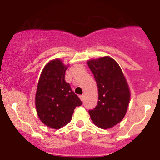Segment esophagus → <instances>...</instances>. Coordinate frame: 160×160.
Instances as JSON below:
<instances>
[{"label": "esophagus", "instance_id": "esophagus-1", "mask_svg": "<svg viewBox=\"0 0 160 160\" xmlns=\"http://www.w3.org/2000/svg\"><path fill=\"white\" fill-rule=\"evenodd\" d=\"M79 98H80V99L82 100V101H83V99H84V94H82V95L79 96Z\"/></svg>", "mask_w": 160, "mask_h": 160}]
</instances>
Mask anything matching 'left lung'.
I'll list each match as a JSON object with an SVG mask.
<instances>
[{"mask_svg": "<svg viewBox=\"0 0 160 160\" xmlns=\"http://www.w3.org/2000/svg\"><path fill=\"white\" fill-rule=\"evenodd\" d=\"M98 90V101L94 110L89 111L91 120L102 129H109L125 116L131 92L119 65L109 56L87 61Z\"/></svg>", "mask_w": 160, "mask_h": 160, "instance_id": "1", "label": "left lung"}]
</instances>
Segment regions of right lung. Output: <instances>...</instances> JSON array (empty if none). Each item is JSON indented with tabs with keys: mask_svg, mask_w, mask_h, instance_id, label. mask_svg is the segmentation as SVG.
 <instances>
[{
	"mask_svg": "<svg viewBox=\"0 0 160 160\" xmlns=\"http://www.w3.org/2000/svg\"><path fill=\"white\" fill-rule=\"evenodd\" d=\"M68 65L60 59L51 60L43 68L35 95L37 114L45 125L60 129L70 122L73 110L81 100L65 81Z\"/></svg>",
	"mask_w": 160,
	"mask_h": 160,
	"instance_id": "obj_1",
	"label": "right lung"
}]
</instances>
